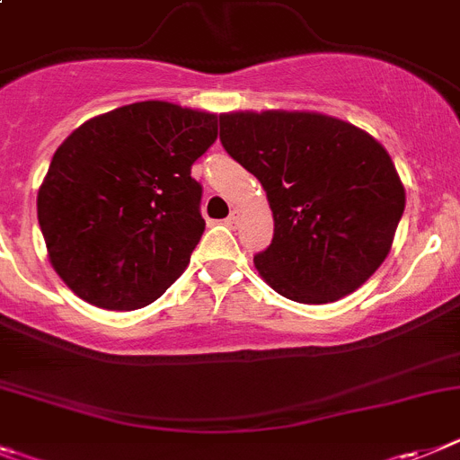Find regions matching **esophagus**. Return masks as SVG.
Wrapping results in <instances>:
<instances>
[{
	"instance_id": "1",
	"label": "esophagus",
	"mask_w": 460,
	"mask_h": 460,
	"mask_svg": "<svg viewBox=\"0 0 460 460\" xmlns=\"http://www.w3.org/2000/svg\"><path fill=\"white\" fill-rule=\"evenodd\" d=\"M238 217H241V215H238V210H231V215L226 217V225L235 226V225H238Z\"/></svg>"
}]
</instances>
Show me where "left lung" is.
<instances>
[{"mask_svg": "<svg viewBox=\"0 0 460 460\" xmlns=\"http://www.w3.org/2000/svg\"><path fill=\"white\" fill-rule=\"evenodd\" d=\"M219 141L266 190L275 231L254 266L278 294L338 301L382 266L405 190L373 136L322 113L245 111L219 115Z\"/></svg>", "mask_w": 460, "mask_h": 460, "instance_id": "1", "label": "left lung"}]
</instances>
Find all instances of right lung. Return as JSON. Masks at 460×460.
<instances>
[{
  "instance_id": "1",
  "label": "right lung",
  "mask_w": 460,
  "mask_h": 460,
  "mask_svg": "<svg viewBox=\"0 0 460 460\" xmlns=\"http://www.w3.org/2000/svg\"><path fill=\"white\" fill-rule=\"evenodd\" d=\"M215 138L217 115L138 102L87 119L58 147L37 213L74 294L136 310L181 278L206 229L191 164Z\"/></svg>"
}]
</instances>
